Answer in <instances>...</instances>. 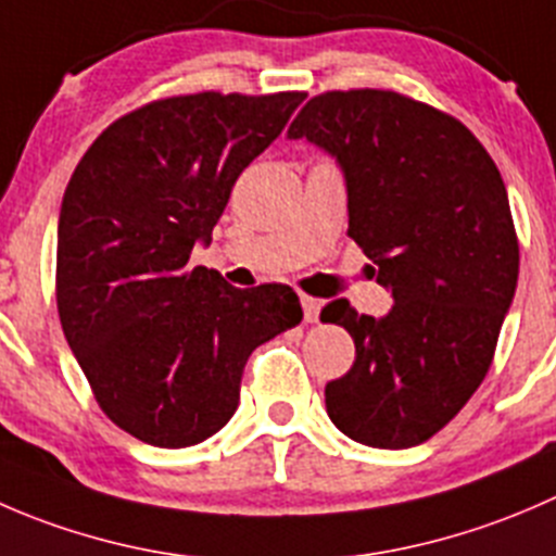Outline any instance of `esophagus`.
Segmentation results:
<instances>
[{"instance_id":"1","label":"esophagus","mask_w":556,"mask_h":556,"mask_svg":"<svg viewBox=\"0 0 556 556\" xmlns=\"http://www.w3.org/2000/svg\"><path fill=\"white\" fill-rule=\"evenodd\" d=\"M300 302H302V311H305V321L307 324H316L318 321V313H321V302L313 300V296H307V294H302Z\"/></svg>"}]
</instances>
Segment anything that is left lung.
<instances>
[{"label": "left lung", "mask_w": 556, "mask_h": 556, "mask_svg": "<svg viewBox=\"0 0 556 556\" xmlns=\"http://www.w3.org/2000/svg\"><path fill=\"white\" fill-rule=\"evenodd\" d=\"M338 162L349 235L394 305L383 318L329 302L351 370L324 389L332 425L372 448L430 441L472 397L514 302L519 243L508 191L465 124L394 91L313 97L289 126Z\"/></svg>", "instance_id": "8db88e82"}]
</instances>
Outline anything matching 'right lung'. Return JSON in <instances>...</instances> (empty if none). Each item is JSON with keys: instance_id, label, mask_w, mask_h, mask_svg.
I'll return each mask as SVG.
<instances>
[{"instance_id": "1", "label": "right lung", "mask_w": 556, "mask_h": 556, "mask_svg": "<svg viewBox=\"0 0 556 556\" xmlns=\"http://www.w3.org/2000/svg\"><path fill=\"white\" fill-rule=\"evenodd\" d=\"M300 91H202L110 124L59 213L56 302L99 408L137 441L186 448L240 403L256 345L302 321L289 286L235 289L194 267L238 175L283 131Z\"/></svg>"}]
</instances>
